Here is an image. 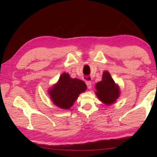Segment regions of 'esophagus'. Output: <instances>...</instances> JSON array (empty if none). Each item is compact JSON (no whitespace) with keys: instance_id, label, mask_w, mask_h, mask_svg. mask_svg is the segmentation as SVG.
Wrapping results in <instances>:
<instances>
[{"instance_id":"obj_1","label":"esophagus","mask_w":157,"mask_h":157,"mask_svg":"<svg viewBox=\"0 0 157 157\" xmlns=\"http://www.w3.org/2000/svg\"><path fill=\"white\" fill-rule=\"evenodd\" d=\"M86 86H87V88L89 89H91V81H86Z\"/></svg>"}]
</instances>
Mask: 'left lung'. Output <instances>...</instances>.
I'll use <instances>...</instances> for the list:
<instances>
[{
  "instance_id": "8db88e82",
  "label": "left lung",
  "mask_w": 157,
  "mask_h": 157,
  "mask_svg": "<svg viewBox=\"0 0 157 157\" xmlns=\"http://www.w3.org/2000/svg\"><path fill=\"white\" fill-rule=\"evenodd\" d=\"M95 92L97 97L106 105H111L115 102L120 95V89L108 71L102 74V79L95 84Z\"/></svg>"
}]
</instances>
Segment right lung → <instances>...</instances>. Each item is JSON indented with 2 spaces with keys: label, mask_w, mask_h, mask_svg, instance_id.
<instances>
[{
  "label": "right lung",
  "mask_w": 157,
  "mask_h": 157,
  "mask_svg": "<svg viewBox=\"0 0 157 157\" xmlns=\"http://www.w3.org/2000/svg\"><path fill=\"white\" fill-rule=\"evenodd\" d=\"M86 85L77 78H71L68 73H63L56 84L48 90L52 102L63 109H68L73 105L81 93L85 91Z\"/></svg>",
  "instance_id": "right-lung-1"
}]
</instances>
